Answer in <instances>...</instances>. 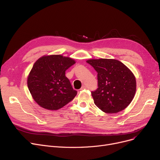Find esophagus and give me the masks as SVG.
<instances>
[{
  "mask_svg": "<svg viewBox=\"0 0 160 160\" xmlns=\"http://www.w3.org/2000/svg\"><path fill=\"white\" fill-rule=\"evenodd\" d=\"M86 86H85V85H83L82 86V88H81V90H83V89H86Z\"/></svg>",
  "mask_w": 160,
  "mask_h": 160,
  "instance_id": "1",
  "label": "esophagus"
}]
</instances>
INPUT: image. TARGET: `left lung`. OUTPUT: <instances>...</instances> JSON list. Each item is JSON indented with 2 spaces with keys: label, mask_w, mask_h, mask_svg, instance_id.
I'll return each mask as SVG.
<instances>
[{
  "label": "left lung",
  "mask_w": 160,
  "mask_h": 160,
  "mask_svg": "<svg viewBox=\"0 0 160 160\" xmlns=\"http://www.w3.org/2000/svg\"><path fill=\"white\" fill-rule=\"evenodd\" d=\"M86 62L98 73V88L91 92L95 105L107 113L124 110L136 91V77L130 69L114 59H89Z\"/></svg>",
  "instance_id": "left-lung-1"
}]
</instances>
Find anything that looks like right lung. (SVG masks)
I'll return each instance as SVG.
<instances>
[{
	"label": "right lung",
	"instance_id": "1",
	"mask_svg": "<svg viewBox=\"0 0 160 160\" xmlns=\"http://www.w3.org/2000/svg\"><path fill=\"white\" fill-rule=\"evenodd\" d=\"M76 63L61 54L45 55L33 64L28 76L27 85L35 102L48 110H58L77 95L65 71Z\"/></svg>",
	"mask_w": 160,
	"mask_h": 160
}]
</instances>
